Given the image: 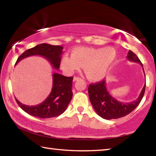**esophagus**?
<instances>
[{"label":"esophagus","instance_id":"obj_1","mask_svg":"<svg viewBox=\"0 0 156 156\" xmlns=\"http://www.w3.org/2000/svg\"><path fill=\"white\" fill-rule=\"evenodd\" d=\"M79 79H80V78H79V77H77V76H75L74 78H73V82H76V80H79Z\"/></svg>","mask_w":156,"mask_h":156}]
</instances>
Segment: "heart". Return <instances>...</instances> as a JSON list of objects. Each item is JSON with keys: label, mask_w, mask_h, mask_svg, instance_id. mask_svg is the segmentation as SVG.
I'll return each instance as SVG.
<instances>
[{"label": "heart", "mask_w": 156, "mask_h": 156, "mask_svg": "<svg viewBox=\"0 0 156 156\" xmlns=\"http://www.w3.org/2000/svg\"><path fill=\"white\" fill-rule=\"evenodd\" d=\"M116 58V51L112 47L94 48L80 47L73 49L72 56H65L60 67L64 72L71 75L84 67L87 77L91 81L103 79Z\"/></svg>", "instance_id": "b5f03b06"}]
</instances>
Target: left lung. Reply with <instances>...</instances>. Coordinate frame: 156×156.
<instances>
[{
	"label": "left lung",
	"instance_id": "1",
	"mask_svg": "<svg viewBox=\"0 0 156 156\" xmlns=\"http://www.w3.org/2000/svg\"><path fill=\"white\" fill-rule=\"evenodd\" d=\"M126 58L129 61L139 63L143 67L138 57L130 50L128 52ZM106 85L105 80L95 84H90L88 87L89 96L97 114L104 119L112 120L124 117L138 107L144 94L146 82L139 97L135 101L131 102H122L113 98L108 92Z\"/></svg>",
	"mask_w": 156,
	"mask_h": 156
}]
</instances>
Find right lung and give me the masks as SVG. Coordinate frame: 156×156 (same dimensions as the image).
Instances as JSON below:
<instances>
[{
  "instance_id": "obj_1",
  "label": "right lung",
  "mask_w": 156,
  "mask_h": 156,
  "mask_svg": "<svg viewBox=\"0 0 156 156\" xmlns=\"http://www.w3.org/2000/svg\"><path fill=\"white\" fill-rule=\"evenodd\" d=\"M63 47L60 45L43 43L26 50L18 57L16 65L21 60L31 56H41L51 63L53 67L58 70L61 61ZM53 86L51 93L43 102L30 106L16 101L24 112L40 118H50L61 115L67 109L72 98L73 77H66L59 73H53Z\"/></svg>"
}]
</instances>
